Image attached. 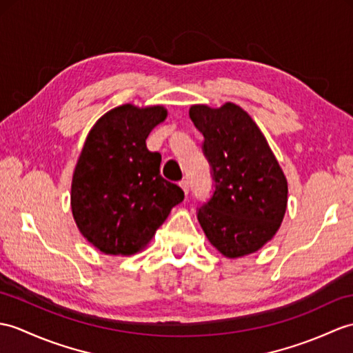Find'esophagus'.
<instances>
[{
    "label": "esophagus",
    "mask_w": 353,
    "mask_h": 353,
    "mask_svg": "<svg viewBox=\"0 0 353 353\" xmlns=\"http://www.w3.org/2000/svg\"><path fill=\"white\" fill-rule=\"evenodd\" d=\"M179 185H180V188H182L185 194L190 192V182H188V180H182Z\"/></svg>",
    "instance_id": "esophagus-1"
}]
</instances>
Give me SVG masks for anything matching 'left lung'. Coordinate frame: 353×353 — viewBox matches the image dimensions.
Instances as JSON below:
<instances>
[{
    "label": "left lung",
    "instance_id": "obj_1",
    "mask_svg": "<svg viewBox=\"0 0 353 353\" xmlns=\"http://www.w3.org/2000/svg\"><path fill=\"white\" fill-rule=\"evenodd\" d=\"M190 117L204 137L215 191L199 209L209 242L228 259L248 256L268 243L288 209V179L265 135L236 103L192 105Z\"/></svg>",
    "mask_w": 353,
    "mask_h": 353
}]
</instances>
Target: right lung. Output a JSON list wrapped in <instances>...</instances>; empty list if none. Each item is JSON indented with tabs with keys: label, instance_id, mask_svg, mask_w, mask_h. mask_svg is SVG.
<instances>
[{
	"label": "right lung",
	"instance_id": "1",
	"mask_svg": "<svg viewBox=\"0 0 353 353\" xmlns=\"http://www.w3.org/2000/svg\"><path fill=\"white\" fill-rule=\"evenodd\" d=\"M162 105L125 103L105 112L85 138L72 177L78 230L110 256L144 250L183 191L159 173L161 154L145 139L167 119Z\"/></svg>",
	"mask_w": 353,
	"mask_h": 353
}]
</instances>
